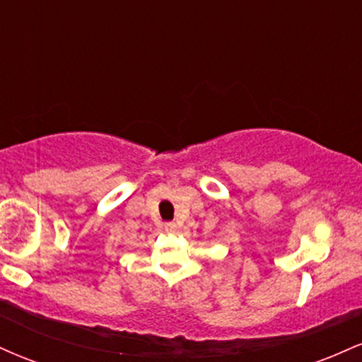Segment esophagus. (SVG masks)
<instances>
[{"instance_id":"1","label":"esophagus","mask_w":362,"mask_h":362,"mask_svg":"<svg viewBox=\"0 0 362 362\" xmlns=\"http://www.w3.org/2000/svg\"><path fill=\"white\" fill-rule=\"evenodd\" d=\"M163 226H165V230L168 231V233H175V231L178 230V224H177V223H173V221H168V223H165Z\"/></svg>"}]
</instances>
